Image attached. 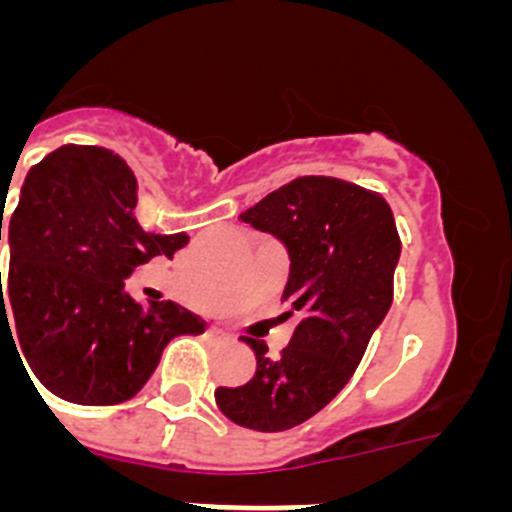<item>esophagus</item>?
<instances>
[{"label":"esophagus","mask_w":512,"mask_h":512,"mask_svg":"<svg viewBox=\"0 0 512 512\" xmlns=\"http://www.w3.org/2000/svg\"><path fill=\"white\" fill-rule=\"evenodd\" d=\"M207 333H210V338H215V341H228V333H223V330H217V328H210L207 330Z\"/></svg>","instance_id":"obj_1"}]
</instances>
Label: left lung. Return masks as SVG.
I'll return each instance as SVG.
<instances>
[{
  "mask_svg": "<svg viewBox=\"0 0 512 512\" xmlns=\"http://www.w3.org/2000/svg\"><path fill=\"white\" fill-rule=\"evenodd\" d=\"M241 220L287 248L282 300L300 323L279 356L243 336L256 372L243 387H217L215 402L233 423L277 433L320 413L354 377L390 312L402 246L390 205L333 176H300L241 212Z\"/></svg>",
  "mask_w": 512,
  "mask_h": 512,
  "instance_id": "obj_1",
  "label": "left lung"
}]
</instances>
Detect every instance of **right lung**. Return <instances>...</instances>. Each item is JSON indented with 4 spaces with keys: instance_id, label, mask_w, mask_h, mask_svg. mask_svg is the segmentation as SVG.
Listing matches in <instances>:
<instances>
[{
    "instance_id": "right-lung-1",
    "label": "right lung",
    "mask_w": 512,
    "mask_h": 512,
    "mask_svg": "<svg viewBox=\"0 0 512 512\" xmlns=\"http://www.w3.org/2000/svg\"><path fill=\"white\" fill-rule=\"evenodd\" d=\"M135 202L138 182L120 156L63 146L30 169L9 220L0 336L17 338L45 390L76 405L130 400L171 338L205 333V320L182 305L143 307L125 292L135 266L171 259L189 241L187 233H146Z\"/></svg>"
}]
</instances>
